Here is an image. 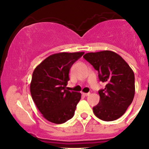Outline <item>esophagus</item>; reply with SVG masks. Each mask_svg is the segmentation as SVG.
<instances>
[{
  "instance_id": "34e87169",
  "label": "esophagus",
  "mask_w": 149,
  "mask_h": 149,
  "mask_svg": "<svg viewBox=\"0 0 149 149\" xmlns=\"http://www.w3.org/2000/svg\"><path fill=\"white\" fill-rule=\"evenodd\" d=\"M83 95H84V96H89V95H90V93H89V92H88V93H83Z\"/></svg>"
}]
</instances>
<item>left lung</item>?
I'll return each mask as SVG.
<instances>
[{"instance_id": "1", "label": "left lung", "mask_w": 149, "mask_h": 149, "mask_svg": "<svg viewBox=\"0 0 149 149\" xmlns=\"http://www.w3.org/2000/svg\"><path fill=\"white\" fill-rule=\"evenodd\" d=\"M83 57L98 71L100 81L107 84L99 90L100 100L93 107L94 113L104 121L119 118L134 99V72L119 54L112 51L89 52Z\"/></svg>"}]
</instances>
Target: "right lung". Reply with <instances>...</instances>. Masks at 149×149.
I'll list each match as a JSON object with an SVG mask.
<instances>
[{
	"mask_svg": "<svg viewBox=\"0 0 149 149\" xmlns=\"http://www.w3.org/2000/svg\"><path fill=\"white\" fill-rule=\"evenodd\" d=\"M83 54L81 52L52 54L33 71L31 95L38 109L49 122L64 123L74 115L81 94L70 92L66 86L71 66Z\"/></svg>",
	"mask_w": 149,
	"mask_h": 149,
	"instance_id": "add662e5",
	"label": "right lung"
}]
</instances>
